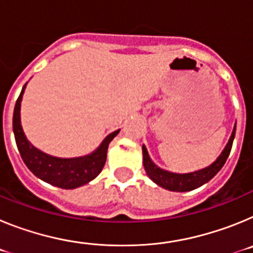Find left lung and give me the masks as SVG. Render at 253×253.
Masks as SVG:
<instances>
[{
	"label": "left lung",
	"mask_w": 253,
	"mask_h": 253,
	"mask_svg": "<svg viewBox=\"0 0 253 253\" xmlns=\"http://www.w3.org/2000/svg\"><path fill=\"white\" fill-rule=\"evenodd\" d=\"M234 135H236V126L233 129V133L231 135V139L228 142V144L225 146L224 151L222 152V154L219 156L218 160L210 165L209 167L204 169H200V171L193 172V173H185V175H180V173H172V172H167L165 169H161L160 167H157L151 161L148 156V152H147L146 147L143 146V165H144V169H146L147 175L149 176L153 182H156L157 185L162 186L163 189H167L169 191H190V190H194L196 187L202 186L205 182L210 181L214 176L220 171L223 166H224L225 161H227L228 156L231 153L232 144H233Z\"/></svg>",
	"instance_id": "obj_1"
}]
</instances>
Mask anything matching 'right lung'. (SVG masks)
Masks as SVG:
<instances>
[{
    "label": "right lung",
    "instance_id": "obj_1",
    "mask_svg": "<svg viewBox=\"0 0 253 253\" xmlns=\"http://www.w3.org/2000/svg\"><path fill=\"white\" fill-rule=\"evenodd\" d=\"M24 90L25 86L22 87L21 93L16 100V105L13 109L12 128L17 149L28 169L43 181L60 189H76L93 180L105 166L107 147L116 137V134L119 133V130L109 134L101 143V146L90 156L69 158V160L51 157L31 146L22 131L21 123H20V105H21Z\"/></svg>",
    "mask_w": 253,
    "mask_h": 253
}]
</instances>
